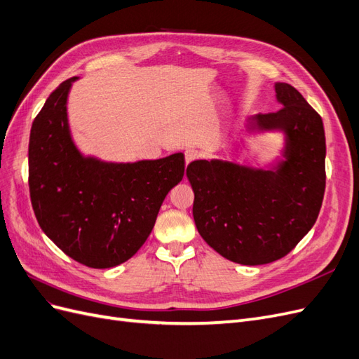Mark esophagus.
<instances>
[{"label": "esophagus", "instance_id": "obj_1", "mask_svg": "<svg viewBox=\"0 0 359 359\" xmlns=\"http://www.w3.org/2000/svg\"><path fill=\"white\" fill-rule=\"evenodd\" d=\"M186 165H190V163H193V161H196V160H199L201 158V153L198 149H187L186 151Z\"/></svg>", "mask_w": 359, "mask_h": 359}]
</instances>
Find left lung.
<instances>
[{
  "mask_svg": "<svg viewBox=\"0 0 359 359\" xmlns=\"http://www.w3.org/2000/svg\"><path fill=\"white\" fill-rule=\"evenodd\" d=\"M276 93L283 106L252 116L250 124L286 130L289 158L277 172L220 160H196L186 172L198 232L217 253L243 265L292 252L316 223L327 184L320 115L292 85L277 83Z\"/></svg>",
  "mask_w": 359,
  "mask_h": 359,
  "instance_id": "left-lung-1",
  "label": "left lung"
}]
</instances>
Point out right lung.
I'll use <instances>...</instances> for the list:
<instances>
[{
    "instance_id": "1",
    "label": "right lung",
    "mask_w": 359,
    "mask_h": 359,
    "mask_svg": "<svg viewBox=\"0 0 359 359\" xmlns=\"http://www.w3.org/2000/svg\"><path fill=\"white\" fill-rule=\"evenodd\" d=\"M53 91L32 121L28 186L36 219L76 262L111 268L126 262L153 231L166 194L184 177V154L127 165L83 158L67 126V94Z\"/></svg>"
}]
</instances>
